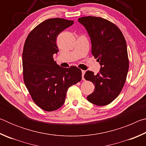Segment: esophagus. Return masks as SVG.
I'll return each instance as SVG.
<instances>
[{
  "instance_id": "1",
  "label": "esophagus",
  "mask_w": 146,
  "mask_h": 146,
  "mask_svg": "<svg viewBox=\"0 0 146 146\" xmlns=\"http://www.w3.org/2000/svg\"><path fill=\"white\" fill-rule=\"evenodd\" d=\"M85 73H86V71H84V70H82V80H84L85 79H84V74H85Z\"/></svg>"
}]
</instances>
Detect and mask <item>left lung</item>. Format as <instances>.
Segmentation results:
<instances>
[{
	"label": "left lung",
	"mask_w": 146,
	"mask_h": 146,
	"mask_svg": "<svg viewBox=\"0 0 146 146\" xmlns=\"http://www.w3.org/2000/svg\"><path fill=\"white\" fill-rule=\"evenodd\" d=\"M78 22L85 27L91 41V53L100 64L95 75L87 71L86 80L95 86L87 99L93 104L102 106L113 102L122 91L129 70L126 42L122 31L108 20L97 17H83Z\"/></svg>",
	"instance_id": "obj_1"
}]
</instances>
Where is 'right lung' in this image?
Instances as JSON below:
<instances>
[{"label": "right lung", "mask_w": 146, "mask_h": 146, "mask_svg": "<svg viewBox=\"0 0 146 146\" xmlns=\"http://www.w3.org/2000/svg\"><path fill=\"white\" fill-rule=\"evenodd\" d=\"M73 24V21L61 18L47 19L28 34L24 43V82L33 102L46 111L60 108L68 89L82 79L80 69L62 68L53 58L58 51L56 37Z\"/></svg>", "instance_id": "add662e5"}]
</instances>
